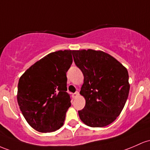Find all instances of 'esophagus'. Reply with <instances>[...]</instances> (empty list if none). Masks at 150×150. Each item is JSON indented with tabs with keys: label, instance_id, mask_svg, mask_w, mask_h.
Returning a JSON list of instances; mask_svg holds the SVG:
<instances>
[{
	"label": "esophagus",
	"instance_id": "obj_1",
	"mask_svg": "<svg viewBox=\"0 0 150 150\" xmlns=\"http://www.w3.org/2000/svg\"><path fill=\"white\" fill-rule=\"evenodd\" d=\"M79 93L78 91L75 92L74 93L72 94V97H73V98H76L79 97Z\"/></svg>",
	"mask_w": 150,
	"mask_h": 150
}]
</instances>
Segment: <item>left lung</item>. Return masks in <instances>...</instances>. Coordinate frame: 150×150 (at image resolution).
<instances>
[{"mask_svg": "<svg viewBox=\"0 0 150 150\" xmlns=\"http://www.w3.org/2000/svg\"><path fill=\"white\" fill-rule=\"evenodd\" d=\"M72 54L84 77L80 94L86 105L78 112L80 119L92 127L110 125L120 114L128 97L127 69L100 50H74Z\"/></svg>", "mask_w": 150, "mask_h": 150, "instance_id": "1", "label": "left lung"}]
</instances>
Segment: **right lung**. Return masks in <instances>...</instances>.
Masks as SVG:
<instances>
[{
  "label": "right lung",
  "instance_id": "add662e5",
  "mask_svg": "<svg viewBox=\"0 0 150 150\" xmlns=\"http://www.w3.org/2000/svg\"><path fill=\"white\" fill-rule=\"evenodd\" d=\"M72 52L65 50L49 54L20 78L18 105L28 124L38 132H54L64 125L71 106L66 74L73 62Z\"/></svg>",
  "mask_w": 150,
  "mask_h": 150
}]
</instances>
